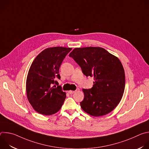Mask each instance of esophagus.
<instances>
[{"label":"esophagus","mask_w":149,"mask_h":149,"mask_svg":"<svg viewBox=\"0 0 149 149\" xmlns=\"http://www.w3.org/2000/svg\"><path fill=\"white\" fill-rule=\"evenodd\" d=\"M68 93H69L70 94H73V93H75V91H72V90H70V91H68Z\"/></svg>","instance_id":"esophagus-1"}]
</instances>
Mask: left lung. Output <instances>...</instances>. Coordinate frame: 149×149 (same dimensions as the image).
<instances>
[{
    "label": "left lung",
    "instance_id": "1",
    "mask_svg": "<svg viewBox=\"0 0 149 149\" xmlns=\"http://www.w3.org/2000/svg\"><path fill=\"white\" fill-rule=\"evenodd\" d=\"M80 66L83 74L93 77L90 89H83L82 109L100 117L112 111L120 102L125 88V74L119 59L100 47L77 48L70 54Z\"/></svg>",
    "mask_w": 149,
    "mask_h": 149
}]
</instances>
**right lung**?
<instances>
[{
  "label": "right lung",
  "mask_w": 149,
  "mask_h": 149,
  "mask_svg": "<svg viewBox=\"0 0 149 149\" xmlns=\"http://www.w3.org/2000/svg\"><path fill=\"white\" fill-rule=\"evenodd\" d=\"M71 49L62 47L47 48L32 63L27 76L26 91L29 103L38 113L49 116L61 109L66 93L58 86L56 79H60L59 67Z\"/></svg>",
  "instance_id": "obj_1"
}]
</instances>
